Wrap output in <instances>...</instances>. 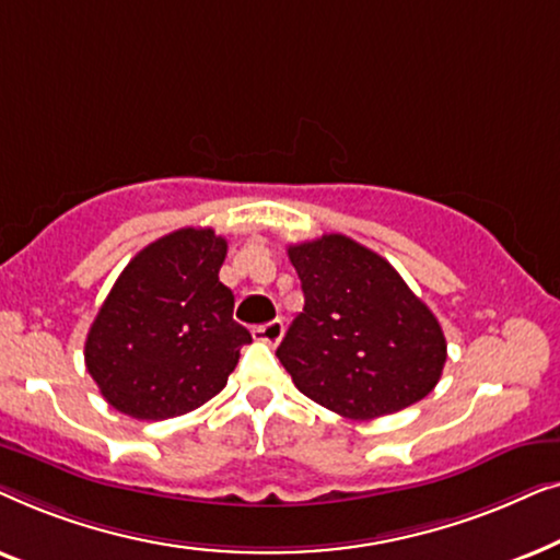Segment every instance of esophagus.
Returning a JSON list of instances; mask_svg holds the SVG:
<instances>
[{"instance_id": "1", "label": "esophagus", "mask_w": 560, "mask_h": 560, "mask_svg": "<svg viewBox=\"0 0 560 560\" xmlns=\"http://www.w3.org/2000/svg\"><path fill=\"white\" fill-rule=\"evenodd\" d=\"M282 331H285V326H282L280 318H275V320H270V324L257 326L255 331H252V336H255L257 341L267 343V347H275V343L282 339Z\"/></svg>"}]
</instances>
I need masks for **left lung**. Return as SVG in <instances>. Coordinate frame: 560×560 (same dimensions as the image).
<instances>
[{
	"mask_svg": "<svg viewBox=\"0 0 560 560\" xmlns=\"http://www.w3.org/2000/svg\"><path fill=\"white\" fill-rule=\"evenodd\" d=\"M305 295L278 359L313 402L351 420L423 400L446 364V336L400 272L343 234L290 244Z\"/></svg>",
	"mask_w": 560,
	"mask_h": 560,
	"instance_id": "obj_1",
	"label": "left lung"
}]
</instances>
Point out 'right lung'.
Returning <instances> with one entry per match:
<instances>
[{"instance_id": "1", "label": "right lung", "mask_w": 560, "mask_h": 560, "mask_svg": "<svg viewBox=\"0 0 560 560\" xmlns=\"http://www.w3.org/2000/svg\"><path fill=\"white\" fill-rule=\"evenodd\" d=\"M226 240L178 229L129 259L89 328L86 370L114 410L165 420L224 389L252 341L219 280Z\"/></svg>"}]
</instances>
